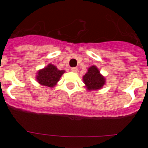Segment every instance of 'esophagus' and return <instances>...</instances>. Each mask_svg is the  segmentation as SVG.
Returning a JSON list of instances; mask_svg holds the SVG:
<instances>
[{"instance_id":"obj_1","label":"esophagus","mask_w":148,"mask_h":148,"mask_svg":"<svg viewBox=\"0 0 148 148\" xmlns=\"http://www.w3.org/2000/svg\"><path fill=\"white\" fill-rule=\"evenodd\" d=\"M71 71L73 72V73H77V72H78V68L77 67L71 68Z\"/></svg>"}]
</instances>
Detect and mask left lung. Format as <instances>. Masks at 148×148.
I'll return each mask as SVG.
<instances>
[{"label": "left lung", "mask_w": 148, "mask_h": 148, "mask_svg": "<svg viewBox=\"0 0 148 148\" xmlns=\"http://www.w3.org/2000/svg\"><path fill=\"white\" fill-rule=\"evenodd\" d=\"M83 80L89 90H99L105 83V79L101 75L99 70L95 66L89 68L88 72L84 75Z\"/></svg>", "instance_id": "left-lung-1"}]
</instances>
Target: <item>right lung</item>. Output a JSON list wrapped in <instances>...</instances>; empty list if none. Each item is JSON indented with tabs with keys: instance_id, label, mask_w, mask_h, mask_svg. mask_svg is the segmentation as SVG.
Listing matches in <instances>:
<instances>
[{
	"instance_id": "1",
	"label": "right lung",
	"mask_w": 148,
	"mask_h": 148,
	"mask_svg": "<svg viewBox=\"0 0 148 148\" xmlns=\"http://www.w3.org/2000/svg\"><path fill=\"white\" fill-rule=\"evenodd\" d=\"M64 73V70H58L54 65L49 64L47 67L38 71L36 78L41 85L53 87Z\"/></svg>"
}]
</instances>
